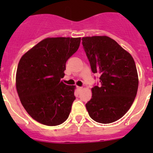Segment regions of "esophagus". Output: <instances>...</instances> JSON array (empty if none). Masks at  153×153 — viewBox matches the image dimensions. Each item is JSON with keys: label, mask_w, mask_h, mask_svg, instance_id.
I'll return each mask as SVG.
<instances>
[{"label": "esophagus", "mask_w": 153, "mask_h": 153, "mask_svg": "<svg viewBox=\"0 0 153 153\" xmlns=\"http://www.w3.org/2000/svg\"><path fill=\"white\" fill-rule=\"evenodd\" d=\"M77 89H78V90H81V89H83V87H81V86H77Z\"/></svg>", "instance_id": "1"}]
</instances>
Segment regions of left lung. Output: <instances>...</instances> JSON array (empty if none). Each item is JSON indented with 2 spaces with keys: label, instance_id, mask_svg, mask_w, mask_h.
<instances>
[{
  "label": "left lung",
  "instance_id": "obj_1",
  "mask_svg": "<svg viewBox=\"0 0 153 153\" xmlns=\"http://www.w3.org/2000/svg\"><path fill=\"white\" fill-rule=\"evenodd\" d=\"M82 44L101 82L92 88V98L86 104L88 113L96 122H115L126 113L136 96L138 76L133 58L105 35L84 37Z\"/></svg>",
  "mask_w": 153,
  "mask_h": 153
}]
</instances>
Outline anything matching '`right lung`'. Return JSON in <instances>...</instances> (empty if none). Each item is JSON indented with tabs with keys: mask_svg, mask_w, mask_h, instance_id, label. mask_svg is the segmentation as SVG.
Masks as SVG:
<instances>
[{
	"mask_svg": "<svg viewBox=\"0 0 153 153\" xmlns=\"http://www.w3.org/2000/svg\"><path fill=\"white\" fill-rule=\"evenodd\" d=\"M81 38H47L20 60L16 89L27 113L38 122L57 126L69 117L75 86L64 84L67 60L78 50Z\"/></svg>",
	"mask_w": 153,
	"mask_h": 153,
	"instance_id": "1",
	"label": "right lung"
}]
</instances>
